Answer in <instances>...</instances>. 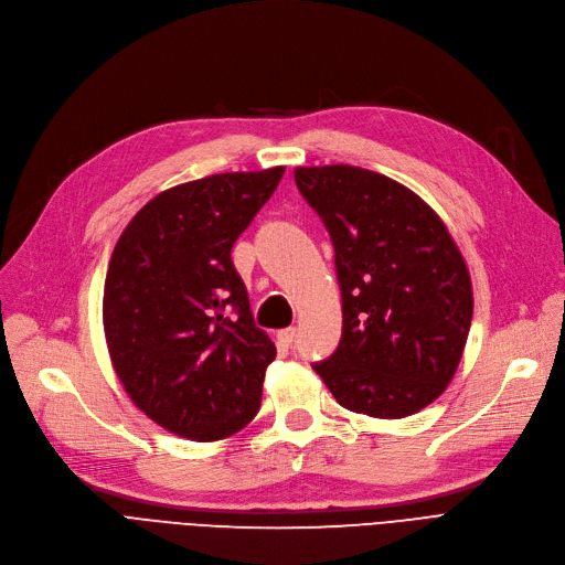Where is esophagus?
<instances>
[{
	"label": "esophagus",
	"mask_w": 565,
	"mask_h": 565,
	"mask_svg": "<svg viewBox=\"0 0 565 565\" xmlns=\"http://www.w3.org/2000/svg\"><path fill=\"white\" fill-rule=\"evenodd\" d=\"M296 335H298L296 328H284V330H279V332H277V340H279V344L290 347V344L296 342Z\"/></svg>",
	"instance_id": "1"
}]
</instances>
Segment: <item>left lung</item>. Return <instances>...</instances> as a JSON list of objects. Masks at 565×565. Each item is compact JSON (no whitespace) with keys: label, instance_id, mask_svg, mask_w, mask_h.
I'll return each mask as SVG.
<instances>
[{"label":"left lung","instance_id":"8db88e82","mask_svg":"<svg viewBox=\"0 0 565 565\" xmlns=\"http://www.w3.org/2000/svg\"><path fill=\"white\" fill-rule=\"evenodd\" d=\"M335 246L342 340L315 370L349 412L405 419L440 398L472 321L470 271L407 185L353 164L296 167Z\"/></svg>","mask_w":565,"mask_h":565}]
</instances>
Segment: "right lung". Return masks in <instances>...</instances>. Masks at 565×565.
Segmentation results:
<instances>
[{
    "mask_svg": "<svg viewBox=\"0 0 565 565\" xmlns=\"http://www.w3.org/2000/svg\"><path fill=\"white\" fill-rule=\"evenodd\" d=\"M284 170L167 188L125 225L109 260L102 321L111 365L151 422L193 443L235 435L260 409L277 347L250 317L230 250Z\"/></svg>",
    "mask_w": 565,
    "mask_h": 565,
    "instance_id": "right-lung-1",
    "label": "right lung"
}]
</instances>
